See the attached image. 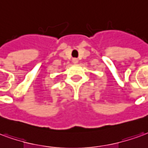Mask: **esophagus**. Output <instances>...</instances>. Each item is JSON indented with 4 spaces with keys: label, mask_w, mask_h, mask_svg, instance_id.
Listing matches in <instances>:
<instances>
[{
    "label": "esophagus",
    "mask_w": 148,
    "mask_h": 148,
    "mask_svg": "<svg viewBox=\"0 0 148 148\" xmlns=\"http://www.w3.org/2000/svg\"><path fill=\"white\" fill-rule=\"evenodd\" d=\"M73 62L74 64L78 63V59H77V58H73Z\"/></svg>",
    "instance_id": "esophagus-1"
}]
</instances>
